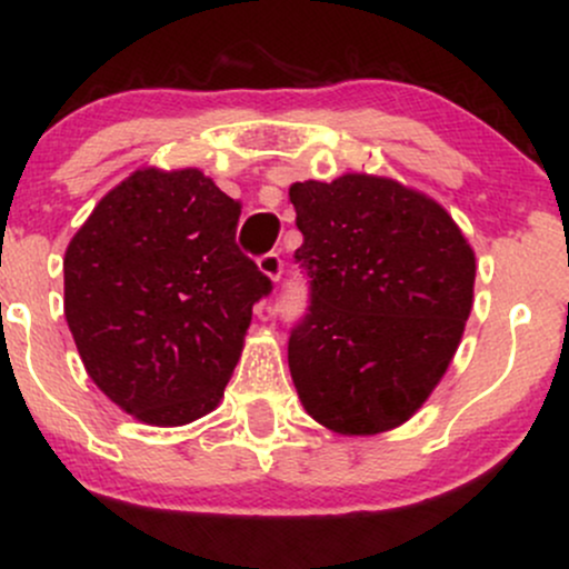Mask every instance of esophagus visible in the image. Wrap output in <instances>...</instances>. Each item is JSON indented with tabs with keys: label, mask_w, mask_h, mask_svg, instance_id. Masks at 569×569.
Instances as JSON below:
<instances>
[{
	"label": "esophagus",
	"mask_w": 569,
	"mask_h": 569,
	"mask_svg": "<svg viewBox=\"0 0 569 569\" xmlns=\"http://www.w3.org/2000/svg\"><path fill=\"white\" fill-rule=\"evenodd\" d=\"M259 270L278 283L280 276H283V259H280V253L270 251V253H264V257H259Z\"/></svg>",
	"instance_id": "obj_1"
}]
</instances>
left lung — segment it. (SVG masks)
<instances>
[{
  "label": "left lung",
  "mask_w": 569,
  "mask_h": 569,
  "mask_svg": "<svg viewBox=\"0 0 569 569\" xmlns=\"http://www.w3.org/2000/svg\"><path fill=\"white\" fill-rule=\"evenodd\" d=\"M310 305L289 369L326 428L369 436L409 420L452 361L476 259L447 211L390 179L348 173L289 189Z\"/></svg>",
  "instance_id": "8db88e82"
}]
</instances>
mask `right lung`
Listing matches in <instances>:
<instances>
[{
	"label": "right lung",
	"mask_w": 569,
	"mask_h": 569,
	"mask_svg": "<svg viewBox=\"0 0 569 569\" xmlns=\"http://www.w3.org/2000/svg\"><path fill=\"white\" fill-rule=\"evenodd\" d=\"M240 202L194 168L136 171L71 238L63 310L117 407L184 426L219 403L272 280L238 248Z\"/></svg>",
	"instance_id": "1"
}]
</instances>
